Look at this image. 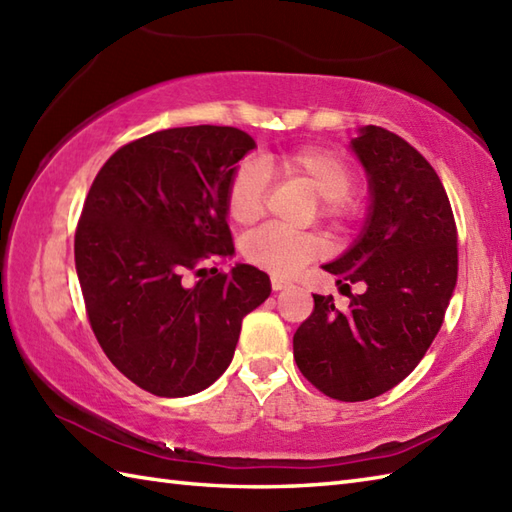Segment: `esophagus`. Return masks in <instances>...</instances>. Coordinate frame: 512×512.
Wrapping results in <instances>:
<instances>
[{
    "label": "esophagus",
    "instance_id": "1",
    "mask_svg": "<svg viewBox=\"0 0 512 512\" xmlns=\"http://www.w3.org/2000/svg\"><path fill=\"white\" fill-rule=\"evenodd\" d=\"M270 286H273L275 292H277V290H284L286 286H290V279L281 277V275H273V277H270Z\"/></svg>",
    "mask_w": 512,
    "mask_h": 512
}]
</instances>
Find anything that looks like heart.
I'll return each instance as SVG.
<instances>
[{
  "label": "heart",
  "mask_w": 512,
  "mask_h": 512,
  "mask_svg": "<svg viewBox=\"0 0 512 512\" xmlns=\"http://www.w3.org/2000/svg\"><path fill=\"white\" fill-rule=\"evenodd\" d=\"M270 165L288 182H299L319 195V211L334 224L352 222L358 198L352 191L354 169L343 156L323 147H299L270 156ZM270 180L255 160H242L226 187V213L237 224H253L266 211ZM244 257L250 264L275 275H292L303 264L323 255L319 233H297L268 224L244 239Z\"/></svg>",
  "instance_id": "obj_1"
}]
</instances>
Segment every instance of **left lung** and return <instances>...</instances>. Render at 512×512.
Segmentation results:
<instances>
[{
    "label": "left lung",
    "instance_id": "1",
    "mask_svg": "<svg viewBox=\"0 0 512 512\" xmlns=\"http://www.w3.org/2000/svg\"><path fill=\"white\" fill-rule=\"evenodd\" d=\"M352 147L369 173L372 213L361 239L323 266L339 277L350 306L339 310L332 295H314L292 339L299 372L343 402L385 394L416 369L458 281V228L429 160L376 125L363 127ZM350 283L364 286L361 296Z\"/></svg>",
    "mask_w": 512,
    "mask_h": 512
}]
</instances>
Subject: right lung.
I'll use <instances>...</instances> for the list:
<instances>
[{
	"label": "right lung",
	"instance_id": "obj_1",
	"mask_svg": "<svg viewBox=\"0 0 512 512\" xmlns=\"http://www.w3.org/2000/svg\"><path fill=\"white\" fill-rule=\"evenodd\" d=\"M253 147L237 127L162 129L116 149L83 202L74 262L88 321L112 365L149 394L213 385L242 319L270 295L255 266L206 273L235 250L226 187Z\"/></svg>",
	"mask_w": 512,
	"mask_h": 512
}]
</instances>
